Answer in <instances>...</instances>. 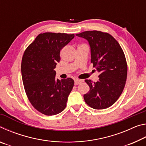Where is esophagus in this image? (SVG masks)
Instances as JSON below:
<instances>
[{"label":"esophagus","instance_id":"34e87169","mask_svg":"<svg viewBox=\"0 0 146 146\" xmlns=\"http://www.w3.org/2000/svg\"><path fill=\"white\" fill-rule=\"evenodd\" d=\"M82 81L81 80H78V79H75V85H78V84H80V83H82Z\"/></svg>","mask_w":146,"mask_h":146}]
</instances>
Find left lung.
Returning <instances> with one entry per match:
<instances>
[{"label":"left lung","instance_id":"obj_1","mask_svg":"<svg viewBox=\"0 0 146 146\" xmlns=\"http://www.w3.org/2000/svg\"><path fill=\"white\" fill-rule=\"evenodd\" d=\"M76 35L88 41L91 62L100 73L97 82L85 80L90 87L84 95L85 102L95 110L110 107L122 94L127 78V63L122 49L108 33L87 31Z\"/></svg>","mask_w":146,"mask_h":146}]
</instances>
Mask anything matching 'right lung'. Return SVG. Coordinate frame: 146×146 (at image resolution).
Listing matches in <instances>:
<instances>
[{
  "label": "right lung",
  "instance_id": "1",
  "mask_svg": "<svg viewBox=\"0 0 146 146\" xmlns=\"http://www.w3.org/2000/svg\"><path fill=\"white\" fill-rule=\"evenodd\" d=\"M75 37L74 34L44 33L36 36L26 49L21 73L26 93L32 106L44 115L62 111L74 86V80L55 78L60 51Z\"/></svg>",
  "mask_w": 146,
  "mask_h": 146
}]
</instances>
